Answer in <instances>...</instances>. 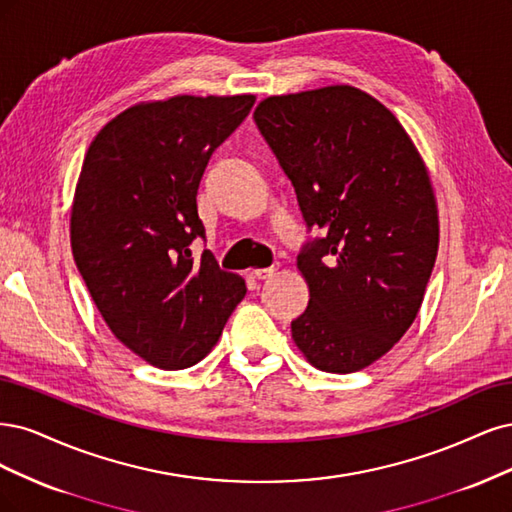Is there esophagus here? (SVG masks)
I'll return each mask as SVG.
<instances>
[{
  "instance_id": "obj_1",
  "label": "esophagus",
  "mask_w": 512,
  "mask_h": 512,
  "mask_svg": "<svg viewBox=\"0 0 512 512\" xmlns=\"http://www.w3.org/2000/svg\"><path fill=\"white\" fill-rule=\"evenodd\" d=\"M276 270H278L276 266H270V268H259V270H253V276H255V278H259V280H266V278H270Z\"/></svg>"
}]
</instances>
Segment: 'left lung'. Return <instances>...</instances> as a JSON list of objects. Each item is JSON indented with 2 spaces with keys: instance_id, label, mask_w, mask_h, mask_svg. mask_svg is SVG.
<instances>
[{
  "instance_id": "1",
  "label": "left lung",
  "mask_w": 512,
  "mask_h": 512,
  "mask_svg": "<svg viewBox=\"0 0 512 512\" xmlns=\"http://www.w3.org/2000/svg\"><path fill=\"white\" fill-rule=\"evenodd\" d=\"M253 119L298 195L310 289L291 336L312 366L349 374L415 321L438 255L430 176L400 121L349 85L263 100Z\"/></svg>"
}]
</instances>
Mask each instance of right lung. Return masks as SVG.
Wrapping results in <instances>:
<instances>
[{
	"instance_id": "1",
	"label": "right lung",
	"mask_w": 512,
	"mask_h": 512,
	"mask_svg": "<svg viewBox=\"0 0 512 512\" xmlns=\"http://www.w3.org/2000/svg\"><path fill=\"white\" fill-rule=\"evenodd\" d=\"M253 95L138 104L91 142L72 208V253L104 321L151 366L183 370L217 344L246 295L212 253L197 189L212 153L234 134Z\"/></svg>"
}]
</instances>
